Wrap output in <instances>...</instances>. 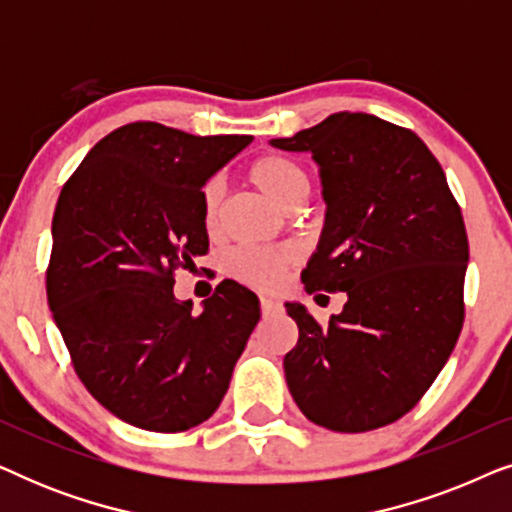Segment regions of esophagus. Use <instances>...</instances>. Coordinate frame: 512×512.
I'll use <instances>...</instances> for the list:
<instances>
[{
	"label": "esophagus",
	"instance_id": "obj_1",
	"mask_svg": "<svg viewBox=\"0 0 512 512\" xmlns=\"http://www.w3.org/2000/svg\"><path fill=\"white\" fill-rule=\"evenodd\" d=\"M279 310H282V305H279L277 300L261 298V312H263V314H275V312H279Z\"/></svg>",
	"mask_w": 512,
	"mask_h": 512
}]
</instances>
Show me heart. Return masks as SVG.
<instances>
[{
  "label": "heart",
  "instance_id": "obj_1",
  "mask_svg": "<svg viewBox=\"0 0 512 512\" xmlns=\"http://www.w3.org/2000/svg\"><path fill=\"white\" fill-rule=\"evenodd\" d=\"M249 181L261 191L265 198L275 202L284 212H298L310 195V174L305 167L282 153H265L249 167ZM223 200H226V186L219 177L209 179L202 188V219L209 233H216L221 226ZM293 251L289 249H235L228 256V272L244 284L270 289L279 282L284 270L293 263Z\"/></svg>",
  "mask_w": 512,
  "mask_h": 512
}]
</instances>
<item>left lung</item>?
I'll use <instances>...</instances> for the list:
<instances>
[{"label": "left lung", "mask_w": 512, "mask_h": 512, "mask_svg": "<svg viewBox=\"0 0 512 512\" xmlns=\"http://www.w3.org/2000/svg\"><path fill=\"white\" fill-rule=\"evenodd\" d=\"M270 144L319 165L326 223L303 270L307 293H347L328 324L286 303L298 324L286 384L314 424L380 429L415 408L457 345L464 216L429 146L377 116L340 111Z\"/></svg>", "instance_id": "left-lung-1"}]
</instances>
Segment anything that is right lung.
<instances>
[{
    "label": "right lung",
    "instance_id": "1",
    "mask_svg": "<svg viewBox=\"0 0 512 512\" xmlns=\"http://www.w3.org/2000/svg\"><path fill=\"white\" fill-rule=\"evenodd\" d=\"M249 144L128 123L62 186L48 307L79 380L137 429L177 433L212 417L261 319L256 293L233 279L198 314L172 291L174 272L209 249L202 186Z\"/></svg>",
    "mask_w": 512,
    "mask_h": 512
}]
</instances>
